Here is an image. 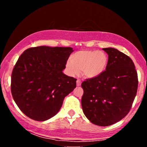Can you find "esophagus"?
Instances as JSON below:
<instances>
[{
    "mask_svg": "<svg viewBox=\"0 0 147 147\" xmlns=\"http://www.w3.org/2000/svg\"><path fill=\"white\" fill-rule=\"evenodd\" d=\"M80 85H81V81H80V80L78 79V80H77V81H76V86H80Z\"/></svg>",
    "mask_w": 147,
    "mask_h": 147,
    "instance_id": "1",
    "label": "esophagus"
}]
</instances>
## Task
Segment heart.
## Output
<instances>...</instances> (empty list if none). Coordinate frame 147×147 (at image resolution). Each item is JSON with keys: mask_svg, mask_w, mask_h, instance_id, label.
Instances as JSON below:
<instances>
[{"mask_svg": "<svg viewBox=\"0 0 147 147\" xmlns=\"http://www.w3.org/2000/svg\"><path fill=\"white\" fill-rule=\"evenodd\" d=\"M108 60L106 54L102 51H80L71 56L66 66L72 75L77 74L82 70L84 75L94 78L105 70Z\"/></svg>", "mask_w": 147, "mask_h": 147, "instance_id": "b5f03b06", "label": "heart"}]
</instances>
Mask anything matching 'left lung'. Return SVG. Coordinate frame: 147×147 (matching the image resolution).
<instances>
[{"mask_svg":"<svg viewBox=\"0 0 147 147\" xmlns=\"http://www.w3.org/2000/svg\"><path fill=\"white\" fill-rule=\"evenodd\" d=\"M103 50L108 55L106 70L82 83L81 104L92 123L107 126L129 113L138 91V77L130 57L113 48Z\"/></svg>","mask_w":147,"mask_h":147,"instance_id":"8db88e82","label":"left lung"}]
</instances>
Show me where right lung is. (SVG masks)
<instances>
[{"label":"right lung","instance_id":"obj_1","mask_svg":"<svg viewBox=\"0 0 147 147\" xmlns=\"http://www.w3.org/2000/svg\"><path fill=\"white\" fill-rule=\"evenodd\" d=\"M71 47L39 46L26 49L13 69L11 92L24 115L44 121L58 112L76 79L63 73Z\"/></svg>","mask_w":147,"mask_h":147}]
</instances>
